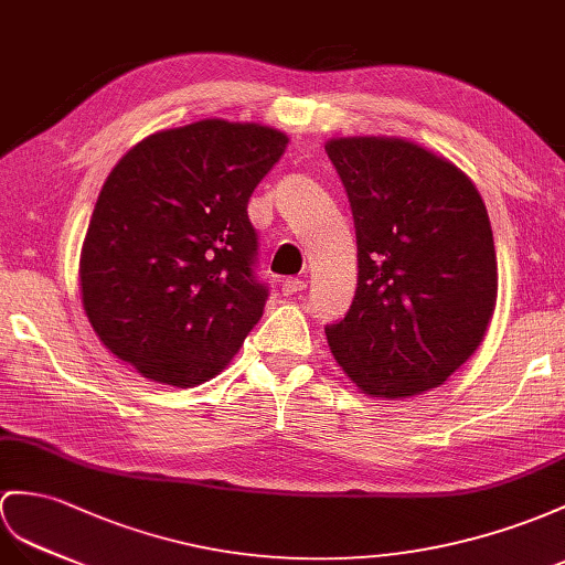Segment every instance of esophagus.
<instances>
[{"instance_id": "esophagus-1", "label": "esophagus", "mask_w": 565, "mask_h": 565, "mask_svg": "<svg viewBox=\"0 0 565 565\" xmlns=\"http://www.w3.org/2000/svg\"><path fill=\"white\" fill-rule=\"evenodd\" d=\"M282 295L285 297H292V295H301L307 290V282L301 280V278H287V280H282Z\"/></svg>"}]
</instances>
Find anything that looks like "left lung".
<instances>
[{
    "label": "left lung",
    "mask_w": 565,
    "mask_h": 565,
    "mask_svg": "<svg viewBox=\"0 0 565 565\" xmlns=\"http://www.w3.org/2000/svg\"><path fill=\"white\" fill-rule=\"evenodd\" d=\"M345 184L360 278L345 319L326 326L335 362L371 397L441 386L497 307L491 223L472 179L405 139H330Z\"/></svg>",
    "instance_id": "8db88e82"
}]
</instances>
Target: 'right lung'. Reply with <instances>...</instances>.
I'll return each mask as SVG.
<instances>
[{"label":"right lung","mask_w":565,"mask_h":565,"mask_svg":"<svg viewBox=\"0 0 565 565\" xmlns=\"http://www.w3.org/2000/svg\"><path fill=\"white\" fill-rule=\"evenodd\" d=\"M260 124L201 119L150 134L105 179L78 260L103 345L141 376L191 388L264 316L246 205L287 146Z\"/></svg>","instance_id":"right-lung-1"}]
</instances>
